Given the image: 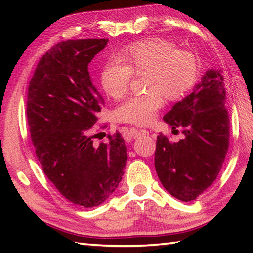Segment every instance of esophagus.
Segmentation results:
<instances>
[{"label": "esophagus", "instance_id": "obj_1", "mask_svg": "<svg viewBox=\"0 0 253 253\" xmlns=\"http://www.w3.org/2000/svg\"><path fill=\"white\" fill-rule=\"evenodd\" d=\"M140 135H148V131L145 129H137V128H131L130 129V136L132 138H137Z\"/></svg>", "mask_w": 253, "mask_h": 253}]
</instances>
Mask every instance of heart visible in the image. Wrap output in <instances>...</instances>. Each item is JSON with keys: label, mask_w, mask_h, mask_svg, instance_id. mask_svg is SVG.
Instances as JSON below:
<instances>
[{"label": "heart", "mask_w": 253, "mask_h": 253, "mask_svg": "<svg viewBox=\"0 0 253 253\" xmlns=\"http://www.w3.org/2000/svg\"><path fill=\"white\" fill-rule=\"evenodd\" d=\"M144 75L147 91L130 97L118 107L117 118L137 126H147L164 106L165 97L178 100L194 87L199 77L195 55L188 50L175 49L172 42L149 38L128 44L101 68L100 84L114 99L129 91L132 75Z\"/></svg>", "instance_id": "b5f03b06"}]
</instances>
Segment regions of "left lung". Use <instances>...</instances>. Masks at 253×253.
<instances>
[{
	"label": "left lung",
	"instance_id": "obj_1",
	"mask_svg": "<svg viewBox=\"0 0 253 253\" xmlns=\"http://www.w3.org/2000/svg\"><path fill=\"white\" fill-rule=\"evenodd\" d=\"M225 99L222 70L211 69L193 92L164 116L173 129L182 128L184 134L183 139L172 143L161 132L156 142V173L174 198L184 202L195 200L219 175L230 138Z\"/></svg>",
	"mask_w": 253,
	"mask_h": 253
}]
</instances>
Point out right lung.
I'll return each instance as SVG.
<instances>
[{"instance_id": "1", "label": "right lung", "mask_w": 253, "mask_h": 253, "mask_svg": "<svg viewBox=\"0 0 253 253\" xmlns=\"http://www.w3.org/2000/svg\"><path fill=\"white\" fill-rule=\"evenodd\" d=\"M108 39L67 40L40 59L28 88L27 117L46 177L74 204H101L122 181L127 148L122 135L93 144L91 127L104 99L88 71Z\"/></svg>"}]
</instances>
